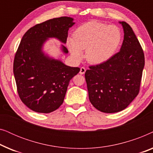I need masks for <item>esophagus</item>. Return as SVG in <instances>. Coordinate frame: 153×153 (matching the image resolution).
<instances>
[{"instance_id": "obj_1", "label": "esophagus", "mask_w": 153, "mask_h": 153, "mask_svg": "<svg viewBox=\"0 0 153 153\" xmlns=\"http://www.w3.org/2000/svg\"><path fill=\"white\" fill-rule=\"evenodd\" d=\"M85 72V68H83V67H82V68H81L80 72H79V73H80L81 74H84Z\"/></svg>"}]
</instances>
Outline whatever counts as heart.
<instances>
[{
  "mask_svg": "<svg viewBox=\"0 0 153 153\" xmlns=\"http://www.w3.org/2000/svg\"><path fill=\"white\" fill-rule=\"evenodd\" d=\"M121 32L116 26L92 21L81 25L68 40V47L75 60L83 57L91 64H101L114 55L121 41Z\"/></svg>",
  "mask_w": 153,
  "mask_h": 153,
  "instance_id": "obj_1",
  "label": "heart"
}]
</instances>
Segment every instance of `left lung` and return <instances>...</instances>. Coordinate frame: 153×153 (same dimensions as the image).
Segmentation results:
<instances>
[{"label": "left lung", "instance_id": "1", "mask_svg": "<svg viewBox=\"0 0 153 153\" xmlns=\"http://www.w3.org/2000/svg\"><path fill=\"white\" fill-rule=\"evenodd\" d=\"M120 51L103 63L89 66L85 73L90 102L104 113H116L129 106L139 93L145 65L143 51L128 24Z\"/></svg>", "mask_w": 153, "mask_h": 153}]
</instances>
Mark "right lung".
I'll return each instance as SVG.
<instances>
[{
    "label": "right lung",
    "mask_w": 153,
    "mask_h": 153,
    "mask_svg": "<svg viewBox=\"0 0 153 153\" xmlns=\"http://www.w3.org/2000/svg\"><path fill=\"white\" fill-rule=\"evenodd\" d=\"M73 20L68 16L47 20L27 30L21 40L13 72L21 100L33 111L48 114L59 108L70 80L80 71L79 68L69 67L42 51L44 43L49 38L66 43L69 28L74 24ZM61 49L68 53L65 46Z\"/></svg>",
    "instance_id": "right-lung-1"
}]
</instances>
